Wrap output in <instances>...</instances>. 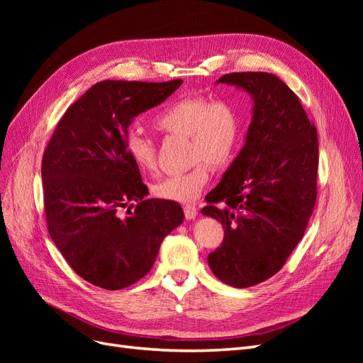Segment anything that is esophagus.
Segmentation results:
<instances>
[{"instance_id":"1","label":"esophagus","mask_w":363,"mask_h":363,"mask_svg":"<svg viewBox=\"0 0 363 363\" xmlns=\"http://www.w3.org/2000/svg\"><path fill=\"white\" fill-rule=\"evenodd\" d=\"M183 211H184V216L188 218V219H194L196 215H199V208H196V207L192 206V204H186V206L183 207Z\"/></svg>"}]
</instances>
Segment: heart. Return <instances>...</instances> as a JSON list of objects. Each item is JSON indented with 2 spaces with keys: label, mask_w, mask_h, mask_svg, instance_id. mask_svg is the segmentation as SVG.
I'll return each instance as SVG.
<instances>
[{
  "label": "heart",
  "mask_w": 363,
  "mask_h": 363,
  "mask_svg": "<svg viewBox=\"0 0 363 363\" xmlns=\"http://www.w3.org/2000/svg\"><path fill=\"white\" fill-rule=\"evenodd\" d=\"M155 127L167 136L188 138V156L195 164L183 174L163 179L155 186L159 199L192 203L211 179V167L223 169L236 156L242 140V123L236 107L225 100L188 96L174 101L155 118ZM125 151L144 172L157 169V147L150 136L128 131Z\"/></svg>",
  "instance_id": "1"
}]
</instances>
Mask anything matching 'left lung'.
<instances>
[{
	"label": "left lung",
	"mask_w": 363,
	"mask_h": 363,
	"mask_svg": "<svg viewBox=\"0 0 363 363\" xmlns=\"http://www.w3.org/2000/svg\"><path fill=\"white\" fill-rule=\"evenodd\" d=\"M255 100L247 140L206 196L203 215L221 221V247L207 257L215 276L250 288L279 272L304 236L316 203L318 135L289 86L269 72H232Z\"/></svg>",
	"instance_id": "left-lung-1"
}]
</instances>
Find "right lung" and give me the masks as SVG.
<instances>
[{
  "label": "right lung",
  "instance_id": "right-lung-1",
  "mask_svg": "<svg viewBox=\"0 0 363 363\" xmlns=\"http://www.w3.org/2000/svg\"><path fill=\"white\" fill-rule=\"evenodd\" d=\"M182 83H96L68 107L43 151L50 236L69 267L98 288L118 291L147 276L164 236L183 223L179 203L145 200L147 184L125 151L131 119Z\"/></svg>",
  "mask_w": 363,
  "mask_h": 363
}]
</instances>
